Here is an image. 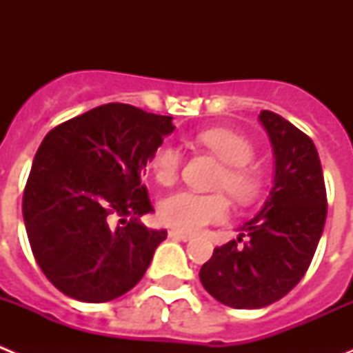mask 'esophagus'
<instances>
[{
  "label": "esophagus",
  "mask_w": 353,
  "mask_h": 353,
  "mask_svg": "<svg viewBox=\"0 0 353 353\" xmlns=\"http://www.w3.org/2000/svg\"><path fill=\"white\" fill-rule=\"evenodd\" d=\"M170 236H171V239H174V240H182V242H189V240L192 239L191 235H187V233L179 232V230H171Z\"/></svg>",
  "instance_id": "esophagus-1"
}]
</instances>
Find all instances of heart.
<instances>
[{"label": "heart", "instance_id": "obj_1", "mask_svg": "<svg viewBox=\"0 0 353 353\" xmlns=\"http://www.w3.org/2000/svg\"><path fill=\"white\" fill-rule=\"evenodd\" d=\"M196 143L210 150L224 162L217 176V187L226 189L240 203H251L263 187V171L252 164L254 145L245 136L224 127L199 130ZM182 168V152L173 143H162L150 157V170L161 185H173ZM230 215V201L223 192L198 194L179 191L166 196L159 205V217L180 232L196 233L208 224L223 223Z\"/></svg>", "mask_w": 353, "mask_h": 353}]
</instances>
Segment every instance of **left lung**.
<instances>
[{
  "mask_svg": "<svg viewBox=\"0 0 353 353\" xmlns=\"http://www.w3.org/2000/svg\"><path fill=\"white\" fill-rule=\"evenodd\" d=\"M276 157L269 198L236 240L214 249L199 279L221 304L258 310L297 286L314 256L327 217V192L316 146L272 111H261ZM245 236L248 242H238Z\"/></svg>",
  "mask_w": 353,
  "mask_h": 353,
  "instance_id": "1",
  "label": "left lung"
}]
</instances>
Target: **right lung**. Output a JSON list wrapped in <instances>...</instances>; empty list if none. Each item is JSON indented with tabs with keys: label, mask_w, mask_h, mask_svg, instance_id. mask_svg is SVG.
<instances>
[{
	"label": "right lung",
	"mask_w": 353,
	"mask_h": 353,
	"mask_svg": "<svg viewBox=\"0 0 353 353\" xmlns=\"http://www.w3.org/2000/svg\"><path fill=\"white\" fill-rule=\"evenodd\" d=\"M171 120L113 102L43 138L24 187L23 217L37 263L61 293L108 302L141 281L168 235L139 223L152 212L141 176L173 132Z\"/></svg>",
	"instance_id": "1"
}]
</instances>
